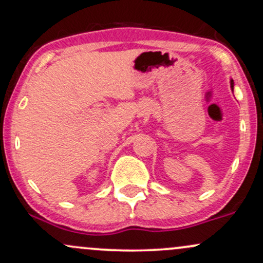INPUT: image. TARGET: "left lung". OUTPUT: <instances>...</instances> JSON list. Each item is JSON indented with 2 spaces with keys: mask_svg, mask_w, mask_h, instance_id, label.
Returning a JSON list of instances; mask_svg holds the SVG:
<instances>
[{
  "mask_svg": "<svg viewBox=\"0 0 263 263\" xmlns=\"http://www.w3.org/2000/svg\"><path fill=\"white\" fill-rule=\"evenodd\" d=\"M231 87H232V89H233V81H231Z\"/></svg>",
  "mask_w": 263,
  "mask_h": 263,
  "instance_id": "8db88e82",
  "label": "left lung"
}]
</instances>
